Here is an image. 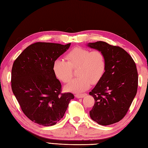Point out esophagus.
I'll return each instance as SVG.
<instances>
[{"label":"esophagus","instance_id":"1","mask_svg":"<svg viewBox=\"0 0 148 148\" xmlns=\"http://www.w3.org/2000/svg\"><path fill=\"white\" fill-rule=\"evenodd\" d=\"M87 95L86 93H83V94H79V93H77L75 95V96H76V98L77 99H80V98H83V97H85L86 95Z\"/></svg>","mask_w":148,"mask_h":148}]
</instances>
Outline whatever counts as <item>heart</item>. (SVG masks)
<instances>
[{"instance_id":"1","label":"heart","mask_w":148,"mask_h":148,"mask_svg":"<svg viewBox=\"0 0 148 148\" xmlns=\"http://www.w3.org/2000/svg\"><path fill=\"white\" fill-rule=\"evenodd\" d=\"M67 62L56 60L53 64L56 76L64 83H68L74 76L73 69H78L76 79L66 86L68 91L81 93L102 79L106 69V56L100 50H91L76 47L65 56Z\"/></svg>"}]
</instances>
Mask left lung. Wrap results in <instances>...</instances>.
<instances>
[{
    "mask_svg": "<svg viewBox=\"0 0 148 148\" xmlns=\"http://www.w3.org/2000/svg\"><path fill=\"white\" fill-rule=\"evenodd\" d=\"M89 47L104 53V74L89 93L95 99L90 117L101 125L117 123L129 109L138 87V73L132 56L121 47L103 41L89 43Z\"/></svg>",
    "mask_w": 148,
    "mask_h": 148,
    "instance_id": "1",
    "label": "left lung"
}]
</instances>
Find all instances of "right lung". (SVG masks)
I'll return each instance as SVG.
<instances>
[{
	"instance_id": "right-lung-1",
	"label": "right lung",
	"mask_w": 148,
	"mask_h": 148,
	"mask_svg": "<svg viewBox=\"0 0 148 148\" xmlns=\"http://www.w3.org/2000/svg\"><path fill=\"white\" fill-rule=\"evenodd\" d=\"M71 43L37 42L23 50L15 60L11 71V88L22 111L31 121L52 126L63 118L71 93H62L53 64L67 51Z\"/></svg>"
}]
</instances>
